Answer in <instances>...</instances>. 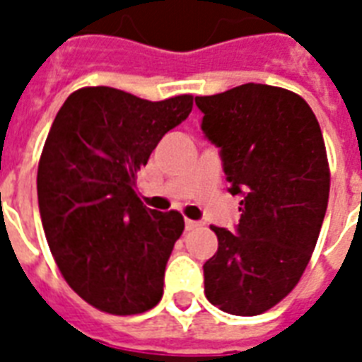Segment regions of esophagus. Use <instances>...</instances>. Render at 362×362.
Returning <instances> with one entry per match:
<instances>
[{"label": "esophagus", "instance_id": "obj_1", "mask_svg": "<svg viewBox=\"0 0 362 362\" xmlns=\"http://www.w3.org/2000/svg\"><path fill=\"white\" fill-rule=\"evenodd\" d=\"M203 223L201 221H195V220H186V231H193V229H197L201 227Z\"/></svg>", "mask_w": 362, "mask_h": 362}]
</instances>
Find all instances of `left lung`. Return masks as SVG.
<instances>
[{
  "instance_id": "8db88e82",
  "label": "left lung",
  "mask_w": 362,
  "mask_h": 362,
  "mask_svg": "<svg viewBox=\"0 0 362 362\" xmlns=\"http://www.w3.org/2000/svg\"><path fill=\"white\" fill-rule=\"evenodd\" d=\"M204 136L220 148L237 233L210 227L218 252L204 263V295L233 315H257L297 286L329 203L331 173L317 118L300 95L242 84L195 98Z\"/></svg>"
}]
</instances>
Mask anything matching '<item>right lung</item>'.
Here are the masks:
<instances>
[{
    "mask_svg": "<svg viewBox=\"0 0 362 362\" xmlns=\"http://www.w3.org/2000/svg\"><path fill=\"white\" fill-rule=\"evenodd\" d=\"M192 107L187 93L148 101L92 86L71 93L54 118L37 170L39 212L59 272L93 308L142 314L163 297L184 218L146 209L136 170Z\"/></svg>",
    "mask_w": 362,
    "mask_h": 362,
    "instance_id": "right-lung-1",
    "label": "right lung"
}]
</instances>
